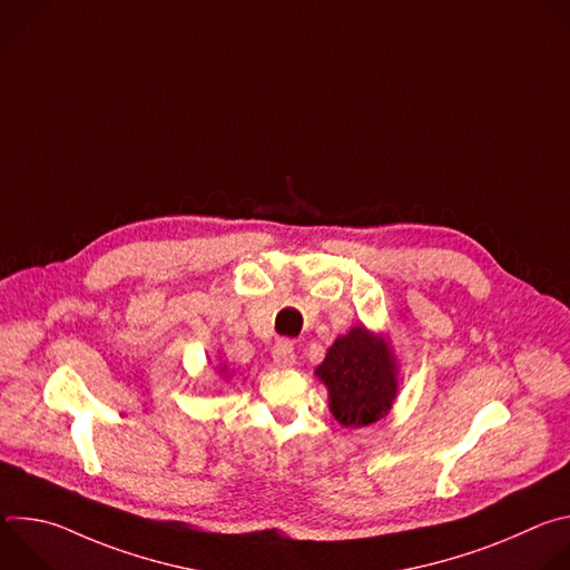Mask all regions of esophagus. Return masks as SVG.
Instances as JSON below:
<instances>
[{
  "label": "esophagus",
  "instance_id": "34e87169",
  "mask_svg": "<svg viewBox=\"0 0 570 570\" xmlns=\"http://www.w3.org/2000/svg\"><path fill=\"white\" fill-rule=\"evenodd\" d=\"M273 361L277 367H293L295 365V347L291 341L282 338L273 347Z\"/></svg>",
  "mask_w": 570,
  "mask_h": 570
}]
</instances>
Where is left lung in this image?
<instances>
[{
  "label": "left lung",
  "mask_w": 570,
  "mask_h": 570,
  "mask_svg": "<svg viewBox=\"0 0 570 570\" xmlns=\"http://www.w3.org/2000/svg\"><path fill=\"white\" fill-rule=\"evenodd\" d=\"M315 374L327 385L332 415L343 426L358 429L381 420L396 396L394 358L365 327L341 336Z\"/></svg>",
  "instance_id": "8db88e82"
}]
</instances>
